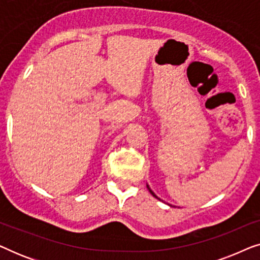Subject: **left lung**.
<instances>
[{
  "instance_id": "left-lung-1",
  "label": "left lung",
  "mask_w": 260,
  "mask_h": 260,
  "mask_svg": "<svg viewBox=\"0 0 260 260\" xmlns=\"http://www.w3.org/2000/svg\"><path fill=\"white\" fill-rule=\"evenodd\" d=\"M147 188H148V189H149V191H150V193H151V195H152V197H155L156 199H158V198H157V197H156V195H155V193H154V191H152V190L150 189V187H149V186H148V184H147ZM158 200H159V199H158Z\"/></svg>"
}]
</instances>
